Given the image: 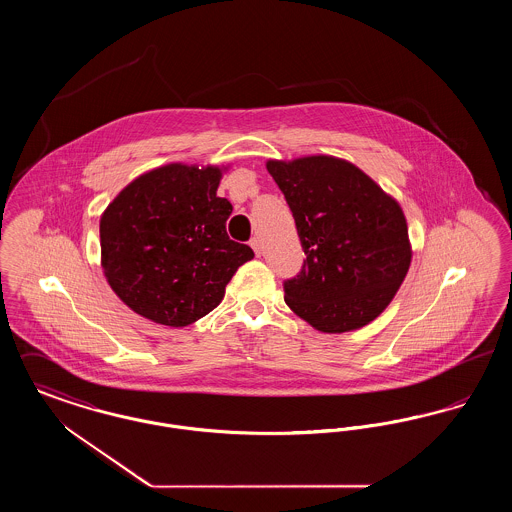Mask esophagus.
Listing matches in <instances>:
<instances>
[{
	"mask_svg": "<svg viewBox=\"0 0 512 512\" xmlns=\"http://www.w3.org/2000/svg\"><path fill=\"white\" fill-rule=\"evenodd\" d=\"M249 245L253 247L255 255H257V257H261V251H263V245H261V240H259V238H251V242H249Z\"/></svg>",
	"mask_w": 512,
	"mask_h": 512,
	"instance_id": "34e87169",
	"label": "esophagus"
}]
</instances>
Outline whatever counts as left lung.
I'll list each match as a JSON object with an SVG mask.
<instances>
[{
    "label": "left lung",
    "instance_id": "left-lung-1",
    "mask_svg": "<svg viewBox=\"0 0 512 512\" xmlns=\"http://www.w3.org/2000/svg\"><path fill=\"white\" fill-rule=\"evenodd\" d=\"M307 255L284 301L326 334L363 328L399 290L411 265L399 203L355 165L330 155L268 161Z\"/></svg>",
    "mask_w": 512,
    "mask_h": 512
}]
</instances>
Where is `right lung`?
Segmentation results:
<instances>
[{
	"mask_svg": "<svg viewBox=\"0 0 512 512\" xmlns=\"http://www.w3.org/2000/svg\"><path fill=\"white\" fill-rule=\"evenodd\" d=\"M220 178L219 167L165 165L130 182L101 215V267L134 313L188 326L219 305L253 259L226 234L232 205L217 195Z\"/></svg>",
	"mask_w": 512,
	"mask_h": 512,
	"instance_id": "add662e5",
	"label": "right lung"
}]
</instances>
